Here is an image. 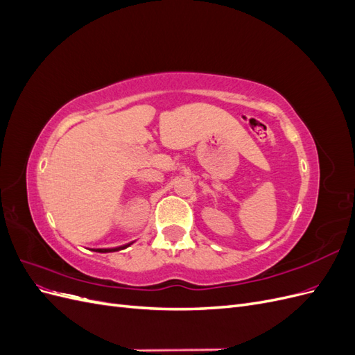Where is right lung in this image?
<instances>
[{
  "instance_id": "add662e5",
  "label": "right lung",
  "mask_w": 355,
  "mask_h": 355,
  "mask_svg": "<svg viewBox=\"0 0 355 355\" xmlns=\"http://www.w3.org/2000/svg\"><path fill=\"white\" fill-rule=\"evenodd\" d=\"M132 244V243H130ZM130 244H124V245H120V247H114V249H93L94 252H99V253H110V252H118V250H123L125 249V247H128Z\"/></svg>"
}]
</instances>
